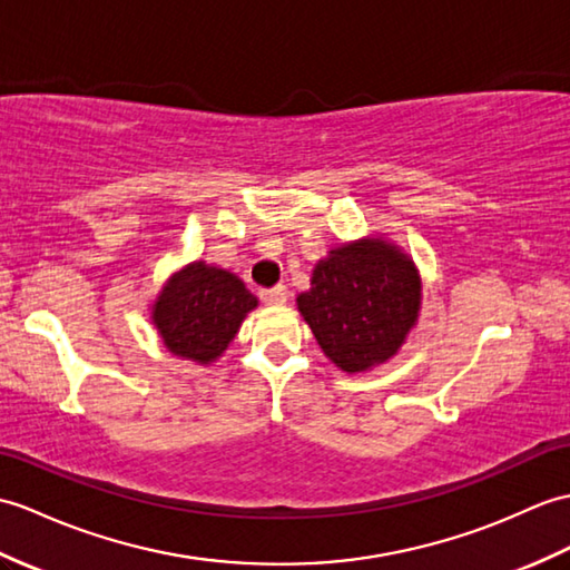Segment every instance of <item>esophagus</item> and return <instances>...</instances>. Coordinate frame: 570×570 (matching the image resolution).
Returning <instances> with one entry per match:
<instances>
[{
	"label": "esophagus",
	"mask_w": 570,
	"mask_h": 570,
	"mask_svg": "<svg viewBox=\"0 0 570 570\" xmlns=\"http://www.w3.org/2000/svg\"><path fill=\"white\" fill-rule=\"evenodd\" d=\"M259 298L267 303V306H284L288 298V291H286V286H274V288L262 291Z\"/></svg>",
	"instance_id": "esophagus-1"
}]
</instances>
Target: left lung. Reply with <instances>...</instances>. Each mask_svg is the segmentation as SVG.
Listing matches in <instances>:
<instances>
[{
    "instance_id": "left-lung-1",
    "label": "left lung",
    "mask_w": 570,
    "mask_h": 570,
    "mask_svg": "<svg viewBox=\"0 0 570 570\" xmlns=\"http://www.w3.org/2000/svg\"><path fill=\"white\" fill-rule=\"evenodd\" d=\"M296 303L327 360L360 374L403 347L417 323L420 276L401 247L364 237L330 249Z\"/></svg>"
}]
</instances>
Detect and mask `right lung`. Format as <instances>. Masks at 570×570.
Here are the masks:
<instances>
[{
	"instance_id": "add662e5",
	"label": "right lung",
	"mask_w": 570,
	"mask_h": 570,
	"mask_svg": "<svg viewBox=\"0 0 570 570\" xmlns=\"http://www.w3.org/2000/svg\"><path fill=\"white\" fill-rule=\"evenodd\" d=\"M255 308L257 298L233 272L191 262L163 286L153 303V323L171 354L210 364Z\"/></svg>"
}]
</instances>
